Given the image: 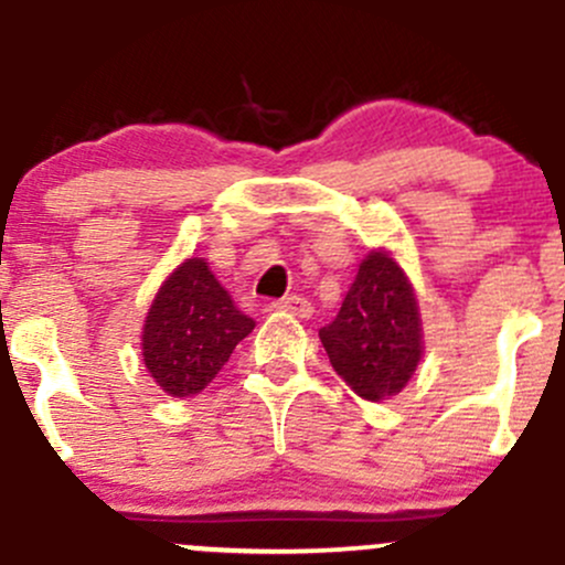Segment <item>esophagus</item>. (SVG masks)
I'll return each instance as SVG.
<instances>
[{"instance_id": "obj_1", "label": "esophagus", "mask_w": 565, "mask_h": 565, "mask_svg": "<svg viewBox=\"0 0 565 565\" xmlns=\"http://www.w3.org/2000/svg\"><path fill=\"white\" fill-rule=\"evenodd\" d=\"M273 309H276V311H287V315L300 317V319L311 317V303L306 298H300V295H289V298L276 300V303H273Z\"/></svg>"}]
</instances>
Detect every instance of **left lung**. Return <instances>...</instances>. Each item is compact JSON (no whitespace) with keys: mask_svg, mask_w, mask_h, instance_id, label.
<instances>
[{"mask_svg":"<svg viewBox=\"0 0 565 565\" xmlns=\"http://www.w3.org/2000/svg\"><path fill=\"white\" fill-rule=\"evenodd\" d=\"M335 374L366 402L407 388L424 358L415 289L391 250L372 248L330 324L319 330Z\"/></svg>","mask_w":565,"mask_h":565,"instance_id":"8db88e82","label":"left lung"}]
</instances>
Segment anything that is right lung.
Wrapping results in <instances>:
<instances>
[{"label":"right lung","instance_id":"add662e5","mask_svg":"<svg viewBox=\"0 0 565 565\" xmlns=\"http://www.w3.org/2000/svg\"><path fill=\"white\" fill-rule=\"evenodd\" d=\"M202 256L180 262L158 287L141 328V358L158 388L191 398L207 388L254 330Z\"/></svg>","mask_w":565,"mask_h":565}]
</instances>
